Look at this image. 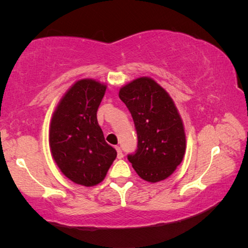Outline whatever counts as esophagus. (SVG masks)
Wrapping results in <instances>:
<instances>
[{
  "mask_svg": "<svg viewBox=\"0 0 248 248\" xmlns=\"http://www.w3.org/2000/svg\"><path fill=\"white\" fill-rule=\"evenodd\" d=\"M116 150H117V156H118V158H123L124 154H123V151H121V149L119 148V146H117Z\"/></svg>",
  "mask_w": 248,
  "mask_h": 248,
  "instance_id": "obj_1",
  "label": "esophagus"
}]
</instances>
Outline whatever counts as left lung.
Instances as JSON below:
<instances>
[{
  "label": "left lung",
  "instance_id": "1",
  "mask_svg": "<svg viewBox=\"0 0 248 248\" xmlns=\"http://www.w3.org/2000/svg\"><path fill=\"white\" fill-rule=\"evenodd\" d=\"M119 98L131 112L138 134V149L128 159L142 179L164 180L182 163L186 150L183 120L173 99L148 77L121 87Z\"/></svg>",
  "mask_w": 248,
  "mask_h": 248
}]
</instances>
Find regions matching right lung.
I'll return each mask as SVG.
<instances>
[{
  "label": "right lung",
  "instance_id": "add662e5",
  "mask_svg": "<svg viewBox=\"0 0 248 248\" xmlns=\"http://www.w3.org/2000/svg\"><path fill=\"white\" fill-rule=\"evenodd\" d=\"M106 89L96 79H78L60 99L50 123L54 162L65 177L85 187L102 183L117 156L105 141L96 115Z\"/></svg>",
  "mask_w": 248,
  "mask_h": 248
}]
</instances>
